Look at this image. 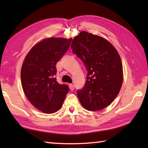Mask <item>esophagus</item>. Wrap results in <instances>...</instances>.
<instances>
[{"mask_svg":"<svg viewBox=\"0 0 148 148\" xmlns=\"http://www.w3.org/2000/svg\"><path fill=\"white\" fill-rule=\"evenodd\" d=\"M69 88L71 90H74V85L73 84H69Z\"/></svg>","mask_w":148,"mask_h":148,"instance_id":"esophagus-1","label":"esophagus"}]
</instances>
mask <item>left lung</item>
<instances>
[{
	"instance_id": "obj_1",
	"label": "left lung",
	"mask_w": 148,
	"mask_h": 148,
	"mask_svg": "<svg viewBox=\"0 0 148 148\" xmlns=\"http://www.w3.org/2000/svg\"><path fill=\"white\" fill-rule=\"evenodd\" d=\"M71 48L88 71L85 84L77 92L81 105L90 111L106 108L118 95L123 80L117 50L105 38L85 31L74 37Z\"/></svg>"
}]
</instances>
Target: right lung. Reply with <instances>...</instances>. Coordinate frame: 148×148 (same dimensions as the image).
<instances>
[{
    "label": "right lung",
    "instance_id": "add662e5",
    "mask_svg": "<svg viewBox=\"0 0 148 148\" xmlns=\"http://www.w3.org/2000/svg\"><path fill=\"white\" fill-rule=\"evenodd\" d=\"M71 38L49 37L36 44L28 52L21 69L25 95L39 111L52 114L60 109L69 87L56 81L55 65L70 46Z\"/></svg>",
    "mask_w": 148,
    "mask_h": 148
}]
</instances>
